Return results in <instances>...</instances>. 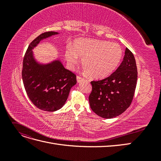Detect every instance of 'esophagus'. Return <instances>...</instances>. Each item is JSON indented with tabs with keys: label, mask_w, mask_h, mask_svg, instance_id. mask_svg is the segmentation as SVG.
Segmentation results:
<instances>
[{
	"label": "esophagus",
	"mask_w": 161,
	"mask_h": 161,
	"mask_svg": "<svg viewBox=\"0 0 161 161\" xmlns=\"http://www.w3.org/2000/svg\"><path fill=\"white\" fill-rule=\"evenodd\" d=\"M76 80H77V82H79H79L84 81V79H83V78L79 76H76Z\"/></svg>",
	"instance_id": "esophagus-1"
}]
</instances>
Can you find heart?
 Here are the masks:
<instances>
[{
  "mask_svg": "<svg viewBox=\"0 0 161 161\" xmlns=\"http://www.w3.org/2000/svg\"><path fill=\"white\" fill-rule=\"evenodd\" d=\"M123 56L121 47L108 41L80 38L74 43V48L66 50L65 57L69 66L73 69L82 58L85 71L93 79H102L113 72Z\"/></svg>",
  "mask_w": 161,
  "mask_h": 161,
  "instance_id": "b5f03b06",
  "label": "heart"
}]
</instances>
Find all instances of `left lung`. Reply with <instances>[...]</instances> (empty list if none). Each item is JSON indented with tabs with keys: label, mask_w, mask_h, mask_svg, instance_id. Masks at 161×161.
Segmentation results:
<instances>
[{
	"label": "left lung",
	"mask_w": 161,
	"mask_h": 161,
	"mask_svg": "<svg viewBox=\"0 0 161 161\" xmlns=\"http://www.w3.org/2000/svg\"><path fill=\"white\" fill-rule=\"evenodd\" d=\"M137 78L135 58L126 47L124 60L114 73L103 80L91 82L89 101L91 109L106 119L124 113L132 101Z\"/></svg>",
	"instance_id": "1"
}]
</instances>
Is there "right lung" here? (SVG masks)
Returning a JSON list of instances; mask_svg holds the SVG:
<instances>
[{"mask_svg": "<svg viewBox=\"0 0 161 161\" xmlns=\"http://www.w3.org/2000/svg\"><path fill=\"white\" fill-rule=\"evenodd\" d=\"M59 34L55 31L42 33L29 46L23 62L22 79L27 96L38 109L56 111L66 103L76 76L66 69L59 58L47 63L39 62L33 50L42 40Z\"/></svg>", "mask_w": 161, "mask_h": 161, "instance_id": "1", "label": "right lung"}]
</instances>
